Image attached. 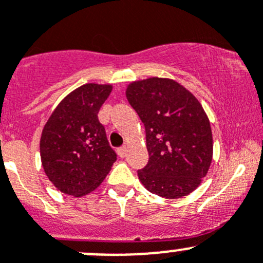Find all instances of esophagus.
Masks as SVG:
<instances>
[{"label":"esophagus","mask_w":263,"mask_h":263,"mask_svg":"<svg viewBox=\"0 0 263 263\" xmlns=\"http://www.w3.org/2000/svg\"><path fill=\"white\" fill-rule=\"evenodd\" d=\"M117 152H118V154H119L120 158H124L127 154V148L126 146H120V148H118Z\"/></svg>","instance_id":"34e87169"}]
</instances>
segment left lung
<instances>
[{
    "label": "left lung",
    "mask_w": 263,
    "mask_h": 263,
    "mask_svg": "<svg viewBox=\"0 0 263 263\" xmlns=\"http://www.w3.org/2000/svg\"><path fill=\"white\" fill-rule=\"evenodd\" d=\"M146 134L148 165L137 171L149 192L165 198L192 193L209 171L213 135L202 105L178 82L149 78L126 89Z\"/></svg>",
    "instance_id": "1"
}]
</instances>
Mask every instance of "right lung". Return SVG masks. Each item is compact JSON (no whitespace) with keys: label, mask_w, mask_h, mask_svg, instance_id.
<instances>
[{"label":"right lung","mask_w":263,"mask_h":263,"mask_svg":"<svg viewBox=\"0 0 263 263\" xmlns=\"http://www.w3.org/2000/svg\"><path fill=\"white\" fill-rule=\"evenodd\" d=\"M111 89L110 84L95 83L76 88L44 126L41 163L54 187L66 195L80 197L95 191L117 161L97 117Z\"/></svg>","instance_id":"1"}]
</instances>
